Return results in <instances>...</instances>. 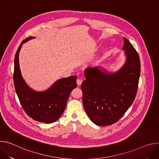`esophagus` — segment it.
Segmentation results:
<instances>
[{"label": "esophagus", "instance_id": "esophagus-1", "mask_svg": "<svg viewBox=\"0 0 159 159\" xmlns=\"http://www.w3.org/2000/svg\"><path fill=\"white\" fill-rule=\"evenodd\" d=\"M82 79H77V85H78L79 86L82 84Z\"/></svg>", "mask_w": 159, "mask_h": 159}]
</instances>
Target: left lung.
<instances>
[{"mask_svg": "<svg viewBox=\"0 0 159 159\" xmlns=\"http://www.w3.org/2000/svg\"><path fill=\"white\" fill-rule=\"evenodd\" d=\"M125 61L115 72L102 66L85 70V80L81 85L82 102L89 119L105 126L117 122L131 106L137 94L140 75L138 53L123 38Z\"/></svg>", "mask_w": 159, "mask_h": 159, "instance_id": "obj_1", "label": "left lung"}]
</instances>
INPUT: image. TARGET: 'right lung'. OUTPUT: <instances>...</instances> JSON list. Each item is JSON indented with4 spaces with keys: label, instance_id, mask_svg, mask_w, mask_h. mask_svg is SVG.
<instances>
[{
    "label": "right lung",
    "instance_id": "right-lung-1",
    "mask_svg": "<svg viewBox=\"0 0 159 159\" xmlns=\"http://www.w3.org/2000/svg\"><path fill=\"white\" fill-rule=\"evenodd\" d=\"M35 37L30 36L22 41L14 58V82L16 92L26 114L35 121L52 123L59 119L65 109L72 90L76 88L77 76L61 78L56 80L48 89L37 91L26 83L21 74L19 52L22 44Z\"/></svg>",
    "mask_w": 159,
    "mask_h": 159
}]
</instances>
